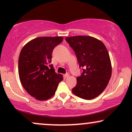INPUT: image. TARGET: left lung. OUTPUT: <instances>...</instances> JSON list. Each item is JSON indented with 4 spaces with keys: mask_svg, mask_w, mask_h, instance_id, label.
Returning a JSON list of instances; mask_svg holds the SVG:
<instances>
[{
    "mask_svg": "<svg viewBox=\"0 0 132 132\" xmlns=\"http://www.w3.org/2000/svg\"><path fill=\"white\" fill-rule=\"evenodd\" d=\"M63 40L61 37L37 38L26 44L20 51V80L26 91L38 101L52 97L63 79V75L56 73L50 64L54 48Z\"/></svg>",
    "mask_w": 132,
    "mask_h": 132,
    "instance_id": "8db88e82",
    "label": "left lung"
}]
</instances>
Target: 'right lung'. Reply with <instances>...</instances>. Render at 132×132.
<instances>
[{
	"label": "right lung",
	"instance_id": "add662e5",
	"mask_svg": "<svg viewBox=\"0 0 132 132\" xmlns=\"http://www.w3.org/2000/svg\"><path fill=\"white\" fill-rule=\"evenodd\" d=\"M66 41L75 51L79 66L83 68L72 93L82 99H94L104 91L111 77L107 48L101 41L89 36L67 37Z\"/></svg>",
	"mask_w": 132,
	"mask_h": 132
}]
</instances>
